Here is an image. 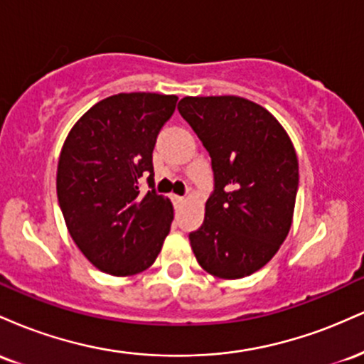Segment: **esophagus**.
<instances>
[{
	"mask_svg": "<svg viewBox=\"0 0 364 364\" xmlns=\"http://www.w3.org/2000/svg\"><path fill=\"white\" fill-rule=\"evenodd\" d=\"M173 202H174V205H181L183 202H185V196H179V195H173Z\"/></svg>",
	"mask_w": 364,
	"mask_h": 364,
	"instance_id": "esophagus-1",
	"label": "esophagus"
}]
</instances>
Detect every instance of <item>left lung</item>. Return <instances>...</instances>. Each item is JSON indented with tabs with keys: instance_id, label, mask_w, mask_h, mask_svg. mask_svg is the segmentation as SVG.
<instances>
[{
	"instance_id": "obj_1",
	"label": "left lung",
	"mask_w": 364,
	"mask_h": 364,
	"mask_svg": "<svg viewBox=\"0 0 364 364\" xmlns=\"http://www.w3.org/2000/svg\"><path fill=\"white\" fill-rule=\"evenodd\" d=\"M179 114L212 159L214 193L190 232L203 270L241 279L267 265L292 224L299 171L282 124L265 107L236 95L183 97Z\"/></svg>"
}]
</instances>
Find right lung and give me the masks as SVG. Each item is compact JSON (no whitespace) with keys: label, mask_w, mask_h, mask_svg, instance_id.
I'll return each mask as SVG.
<instances>
[{"label":"right lung","mask_w":364,"mask_h":364,"mask_svg":"<svg viewBox=\"0 0 364 364\" xmlns=\"http://www.w3.org/2000/svg\"><path fill=\"white\" fill-rule=\"evenodd\" d=\"M176 101L150 92L111 95L92 106L63 144L58 202L75 245L102 272H144L169 235L173 203L154 190L152 152ZM141 176L153 188L145 196Z\"/></svg>","instance_id":"right-lung-1"}]
</instances>
